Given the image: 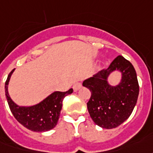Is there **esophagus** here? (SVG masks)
Here are the masks:
<instances>
[{
    "instance_id": "esophagus-1",
    "label": "esophagus",
    "mask_w": 153,
    "mask_h": 153,
    "mask_svg": "<svg viewBox=\"0 0 153 153\" xmlns=\"http://www.w3.org/2000/svg\"><path fill=\"white\" fill-rule=\"evenodd\" d=\"M81 87V82H76L75 84L73 85V86H72V88H73V90H74V91H77Z\"/></svg>"
}]
</instances>
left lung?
Instances as JSON below:
<instances>
[{"mask_svg":"<svg viewBox=\"0 0 153 153\" xmlns=\"http://www.w3.org/2000/svg\"><path fill=\"white\" fill-rule=\"evenodd\" d=\"M122 72L121 83L112 87L107 77L113 71ZM91 96L87 102L90 117L97 126L104 129L119 126L130 117L139 96V86L135 69L130 61L119 55L108 68L83 82Z\"/></svg>","mask_w":153,"mask_h":153,"instance_id":"obj_1","label":"left lung"}]
</instances>
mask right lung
<instances>
[{
  "mask_svg": "<svg viewBox=\"0 0 153 153\" xmlns=\"http://www.w3.org/2000/svg\"><path fill=\"white\" fill-rule=\"evenodd\" d=\"M14 71L13 69L8 76L5 90L8 104L14 118L23 126L32 131L44 132L54 128L59 118L63 99L72 94L73 90L70 89L66 92H53L42 102L32 107H19L11 100L8 94V83Z\"/></svg>",
  "mask_w": 153,
  "mask_h": 153,
  "instance_id": "add662e5",
  "label": "right lung"
}]
</instances>
